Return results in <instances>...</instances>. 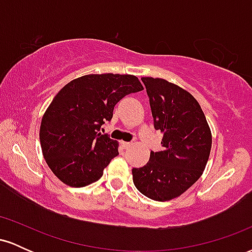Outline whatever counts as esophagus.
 <instances>
[{"label":"esophagus","mask_w":252,"mask_h":252,"mask_svg":"<svg viewBox=\"0 0 252 252\" xmlns=\"http://www.w3.org/2000/svg\"><path fill=\"white\" fill-rule=\"evenodd\" d=\"M121 144H122V147H123V149H129L130 147L132 146V143L131 142H121Z\"/></svg>","instance_id":"34e87169"}]
</instances>
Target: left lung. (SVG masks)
<instances>
[{
	"label": "left lung",
	"mask_w": 252,
	"mask_h": 252,
	"mask_svg": "<svg viewBox=\"0 0 252 252\" xmlns=\"http://www.w3.org/2000/svg\"><path fill=\"white\" fill-rule=\"evenodd\" d=\"M149 97L155 130L163 134L162 150L132 168V180L143 195L166 201L181 195L200 178L211 152L206 117L189 92L164 79L141 78Z\"/></svg>",
	"instance_id": "1"
}]
</instances>
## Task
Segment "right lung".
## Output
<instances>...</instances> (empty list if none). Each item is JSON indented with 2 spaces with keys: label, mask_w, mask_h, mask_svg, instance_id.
<instances>
[{
  "label": "right lung",
  "mask_w": 252,
  "mask_h": 252,
  "mask_svg": "<svg viewBox=\"0 0 252 252\" xmlns=\"http://www.w3.org/2000/svg\"><path fill=\"white\" fill-rule=\"evenodd\" d=\"M131 74H88L66 84L46 110L40 126L43 158L59 180L84 187L99 180L118 155L117 141L100 134L115 105L142 91Z\"/></svg>",
  "instance_id": "right-lung-1"
}]
</instances>
